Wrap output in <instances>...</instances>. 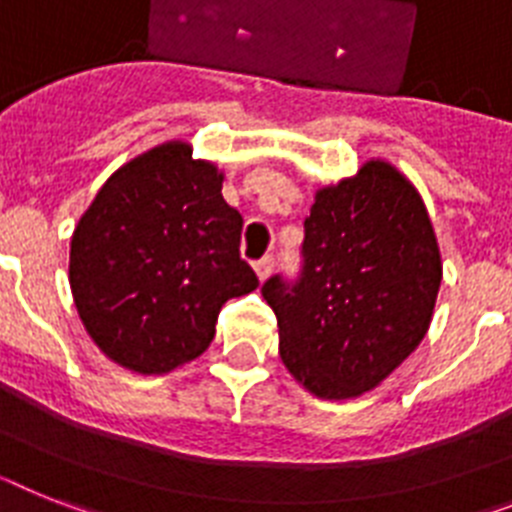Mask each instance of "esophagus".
I'll return each mask as SVG.
<instances>
[{"mask_svg": "<svg viewBox=\"0 0 512 512\" xmlns=\"http://www.w3.org/2000/svg\"><path fill=\"white\" fill-rule=\"evenodd\" d=\"M273 268H276V260H273V255H265L263 260H257V263H255L257 278H260V281H265V278L273 273Z\"/></svg>", "mask_w": 512, "mask_h": 512, "instance_id": "1", "label": "esophagus"}]
</instances>
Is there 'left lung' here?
Wrapping results in <instances>:
<instances>
[{"label": "left lung", "instance_id": "1", "mask_svg": "<svg viewBox=\"0 0 512 512\" xmlns=\"http://www.w3.org/2000/svg\"><path fill=\"white\" fill-rule=\"evenodd\" d=\"M440 281L419 192L390 163L367 161L317 192L299 278L270 276L263 296L291 375L317 398L343 401L377 388L422 343Z\"/></svg>", "mask_w": 512, "mask_h": 512}]
</instances>
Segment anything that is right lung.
<instances>
[{"instance_id":"right-lung-1","label":"right lung","mask_w":512,"mask_h":512,"mask_svg":"<svg viewBox=\"0 0 512 512\" xmlns=\"http://www.w3.org/2000/svg\"><path fill=\"white\" fill-rule=\"evenodd\" d=\"M223 174L163 143L106 179L70 247V286L103 354L163 375L203 354L221 307L260 286L239 255L242 216Z\"/></svg>"}]
</instances>
